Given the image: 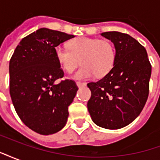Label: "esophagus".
Segmentation results:
<instances>
[{
	"label": "esophagus",
	"mask_w": 160,
	"mask_h": 160,
	"mask_svg": "<svg viewBox=\"0 0 160 160\" xmlns=\"http://www.w3.org/2000/svg\"><path fill=\"white\" fill-rule=\"evenodd\" d=\"M76 85L78 87H85L87 84L85 83V82H80V81H78V82H76Z\"/></svg>",
	"instance_id": "34e87169"
}]
</instances>
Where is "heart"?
<instances>
[{
    "label": "heart",
    "mask_w": 160,
    "mask_h": 160,
    "mask_svg": "<svg viewBox=\"0 0 160 160\" xmlns=\"http://www.w3.org/2000/svg\"><path fill=\"white\" fill-rule=\"evenodd\" d=\"M56 61L67 73H70L80 63L82 67L73 74L74 80L90 79L96 74L103 77L110 73L116 61V49L108 40L78 38L70 41L68 49L62 45L55 48Z\"/></svg>",
    "instance_id": "b5f03b06"
}]
</instances>
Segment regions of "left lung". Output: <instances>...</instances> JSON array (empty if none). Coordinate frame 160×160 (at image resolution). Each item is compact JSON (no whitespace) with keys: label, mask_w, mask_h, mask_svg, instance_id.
Returning a JSON list of instances; mask_svg holds the SVG:
<instances>
[{"label":"left lung","mask_w":160,"mask_h":160,"mask_svg":"<svg viewBox=\"0 0 160 160\" xmlns=\"http://www.w3.org/2000/svg\"><path fill=\"white\" fill-rule=\"evenodd\" d=\"M101 35L114 43L117 56L110 73L87 84L92 92L87 109L98 126L118 129L131 123L144 108L152 66L146 49L134 38L118 32Z\"/></svg>","instance_id":"8db88e82"}]
</instances>
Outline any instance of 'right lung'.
Wrapping results in <instances>:
<instances>
[{"label": "right lung", "mask_w": 160, "mask_h": 160, "mask_svg": "<svg viewBox=\"0 0 160 160\" xmlns=\"http://www.w3.org/2000/svg\"><path fill=\"white\" fill-rule=\"evenodd\" d=\"M73 38L40 28L20 41L10 60L12 104L23 122L40 134H55L66 125L68 106L78 91L73 80L57 82L64 73L56 61L55 48Z\"/></svg>", "instance_id": "add662e5"}]
</instances>
